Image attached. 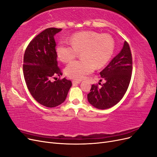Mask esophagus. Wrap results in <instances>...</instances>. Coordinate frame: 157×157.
I'll return each mask as SVG.
<instances>
[{
  "label": "esophagus",
  "mask_w": 157,
  "mask_h": 157,
  "mask_svg": "<svg viewBox=\"0 0 157 157\" xmlns=\"http://www.w3.org/2000/svg\"><path fill=\"white\" fill-rule=\"evenodd\" d=\"M80 82V80H73V84L75 85V84H78Z\"/></svg>",
  "instance_id": "obj_1"
}]
</instances>
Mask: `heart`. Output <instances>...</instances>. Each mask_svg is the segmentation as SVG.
Returning a JSON list of instances; mask_svg holds the SVG:
<instances>
[{"label":"heart","mask_w":157,"mask_h":157,"mask_svg":"<svg viewBox=\"0 0 157 157\" xmlns=\"http://www.w3.org/2000/svg\"><path fill=\"white\" fill-rule=\"evenodd\" d=\"M70 43L60 41L56 48L58 58L69 63L81 52L82 59L69 63L65 69L69 77L77 80L84 78L95 68L104 67L111 59L115 50V40L109 34L94 31H83L71 36Z\"/></svg>","instance_id":"1"}]
</instances>
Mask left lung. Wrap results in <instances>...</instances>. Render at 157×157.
<instances>
[{
	"mask_svg": "<svg viewBox=\"0 0 157 157\" xmlns=\"http://www.w3.org/2000/svg\"><path fill=\"white\" fill-rule=\"evenodd\" d=\"M132 56L129 44L124 42L120 53L100 72L106 82L98 87L93 84L88 94V100L99 109L110 108L119 102L124 96L131 80Z\"/></svg>",
	"mask_w": 157,
	"mask_h": 157,
	"instance_id": "1",
	"label": "left lung"
}]
</instances>
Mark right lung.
<instances>
[{"instance_id":"obj_1","label":"right lung","mask_w":157,"mask_h":157,"mask_svg":"<svg viewBox=\"0 0 157 157\" xmlns=\"http://www.w3.org/2000/svg\"><path fill=\"white\" fill-rule=\"evenodd\" d=\"M61 31L48 28L36 35L28 44L23 57V71L28 90L41 105L54 107L66 99L71 80L56 77L62 75L58 65L54 35ZM52 78L56 80L51 81Z\"/></svg>"}]
</instances>
